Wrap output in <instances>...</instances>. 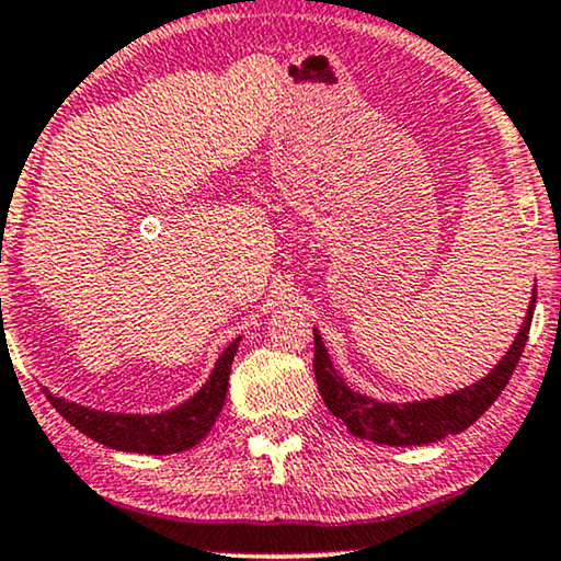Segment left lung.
<instances>
[{
    "instance_id": "1",
    "label": "left lung",
    "mask_w": 561,
    "mask_h": 561,
    "mask_svg": "<svg viewBox=\"0 0 561 561\" xmlns=\"http://www.w3.org/2000/svg\"><path fill=\"white\" fill-rule=\"evenodd\" d=\"M534 308L536 289L531 302H528L524 325L515 333V341L505 351V356L500 358L497 367L490 369V375H484L480 382L454 390L451 394H438V398L413 402H382L369 398V394L351 390L339 371L333 369L323 335L318 333V328H312V335H316L312 369H316L320 398H323L328 410L335 417L346 423V428L354 436L367 438V442L385 446H421L442 442L451 433L469 428L500 398V392L505 390L507 379L513 377L515 364L524 354L528 331H531Z\"/></svg>"
}]
</instances>
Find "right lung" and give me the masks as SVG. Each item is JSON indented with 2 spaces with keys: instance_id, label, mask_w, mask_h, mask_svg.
Masks as SVG:
<instances>
[{
  "instance_id": "add662e5",
  "label": "right lung",
  "mask_w": 561,
  "mask_h": 561,
  "mask_svg": "<svg viewBox=\"0 0 561 561\" xmlns=\"http://www.w3.org/2000/svg\"><path fill=\"white\" fill-rule=\"evenodd\" d=\"M238 346H241V335L218 356L207 382L190 400L179 402L176 408L163 410V413H107V410H94L58 398L46 387H43V392L73 428H79L94 442L110 446V449L156 454V457L179 454L203 442L215 425V417L226 405L230 364H233Z\"/></svg>"
}]
</instances>
